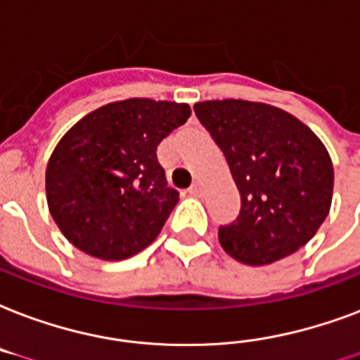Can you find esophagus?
<instances>
[{
	"label": "esophagus",
	"instance_id": "esophagus-1",
	"mask_svg": "<svg viewBox=\"0 0 360 360\" xmlns=\"http://www.w3.org/2000/svg\"><path fill=\"white\" fill-rule=\"evenodd\" d=\"M188 191H189V195H193V197H200V195H202V184L193 182V186H191Z\"/></svg>",
	"mask_w": 360,
	"mask_h": 360
}]
</instances>
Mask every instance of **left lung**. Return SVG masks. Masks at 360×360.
<instances>
[{
	"mask_svg": "<svg viewBox=\"0 0 360 360\" xmlns=\"http://www.w3.org/2000/svg\"><path fill=\"white\" fill-rule=\"evenodd\" d=\"M197 118L224 152L240 191V214L219 227L231 257L261 266L302 248L333 200L330 155L314 131L266 103H195Z\"/></svg>",
	"mask_w": 360,
	"mask_h": 360,
	"instance_id": "obj_1",
	"label": "left lung"
}]
</instances>
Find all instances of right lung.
I'll return each instance as SVG.
<instances>
[{"label":"right lung","instance_id":"right-lung-1","mask_svg":"<svg viewBox=\"0 0 360 360\" xmlns=\"http://www.w3.org/2000/svg\"><path fill=\"white\" fill-rule=\"evenodd\" d=\"M186 103L125 99L77 122L46 165L56 225L91 257L120 261L155 240L178 202L158 146L189 118Z\"/></svg>","mask_w":360,"mask_h":360}]
</instances>
